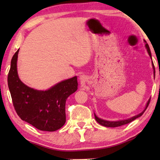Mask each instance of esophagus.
I'll use <instances>...</instances> for the list:
<instances>
[{
  "label": "esophagus",
  "mask_w": 160,
  "mask_h": 160,
  "mask_svg": "<svg viewBox=\"0 0 160 160\" xmlns=\"http://www.w3.org/2000/svg\"><path fill=\"white\" fill-rule=\"evenodd\" d=\"M80 79L82 80H84V79H85V76H84L83 75H80Z\"/></svg>",
  "instance_id": "34e87169"
}]
</instances>
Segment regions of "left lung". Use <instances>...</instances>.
<instances>
[{"label":"left lung","instance_id":"8db88e82","mask_svg":"<svg viewBox=\"0 0 160 160\" xmlns=\"http://www.w3.org/2000/svg\"><path fill=\"white\" fill-rule=\"evenodd\" d=\"M144 42H145V47L147 48V51L149 53V55H150V58H152V56H151V52H150V47H149V45L147 44V42H146L145 40H144ZM152 66H153V68H154V73H155V66H154V64H153V62H152ZM150 99L148 100V102L147 103V104H146V107H145V109L143 110V112H142L139 114H138L136 116H133V117H131V118H128V119H126V120H122V121H105V120H103V119H101L97 117V116L95 115V113H94V117H95L96 121L98 122L99 124H101L102 126H106V127H118V126H123V125H125V124L127 123H131V121H134L135 119H136L137 118L140 117V116H141L143 113L145 112V111L147 109L149 104H150Z\"/></svg>","mask_w":160,"mask_h":160}]
</instances>
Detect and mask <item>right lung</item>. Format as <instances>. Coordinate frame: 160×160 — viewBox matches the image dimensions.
<instances>
[{"label": "right lung", "mask_w": 160, "mask_h": 160, "mask_svg": "<svg viewBox=\"0 0 160 160\" xmlns=\"http://www.w3.org/2000/svg\"><path fill=\"white\" fill-rule=\"evenodd\" d=\"M19 49L13 55L8 75V84L13 106L22 120L44 131H55L66 123V102L78 90L75 76L56 84L46 91L34 90L18 77Z\"/></svg>", "instance_id": "add662e5"}]
</instances>
